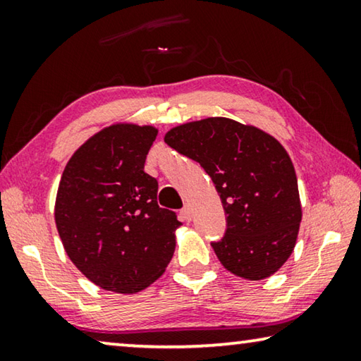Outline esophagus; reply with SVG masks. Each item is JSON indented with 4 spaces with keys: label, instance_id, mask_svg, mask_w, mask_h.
Segmentation results:
<instances>
[{
    "label": "esophagus",
    "instance_id": "esophagus-1",
    "mask_svg": "<svg viewBox=\"0 0 361 361\" xmlns=\"http://www.w3.org/2000/svg\"><path fill=\"white\" fill-rule=\"evenodd\" d=\"M181 215H183V220L191 221L192 220V209H191V205H185V207H183V210H181Z\"/></svg>",
    "mask_w": 361,
    "mask_h": 361
}]
</instances>
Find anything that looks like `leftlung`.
I'll return each instance as SVG.
<instances>
[{
    "label": "left lung",
    "mask_w": 361,
    "mask_h": 361,
    "mask_svg": "<svg viewBox=\"0 0 361 361\" xmlns=\"http://www.w3.org/2000/svg\"><path fill=\"white\" fill-rule=\"evenodd\" d=\"M164 141L201 164L226 212V233L212 243L228 271L260 281L295 247L302 205L295 170L281 142L267 131L226 117L169 130Z\"/></svg>",
    "instance_id": "left-lung-1"
}]
</instances>
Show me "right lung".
Returning a JSON list of instances; mask_svg holds the SVG:
<instances>
[{
    "instance_id": "right-lung-1",
    "label": "right lung",
    "mask_w": 361,
    "mask_h": 361,
    "mask_svg": "<svg viewBox=\"0 0 361 361\" xmlns=\"http://www.w3.org/2000/svg\"><path fill=\"white\" fill-rule=\"evenodd\" d=\"M157 128L114 123L68 159L54 220L66 254L91 283L136 294L162 276L175 252V212L157 204V180L145 171Z\"/></svg>"
}]
</instances>
